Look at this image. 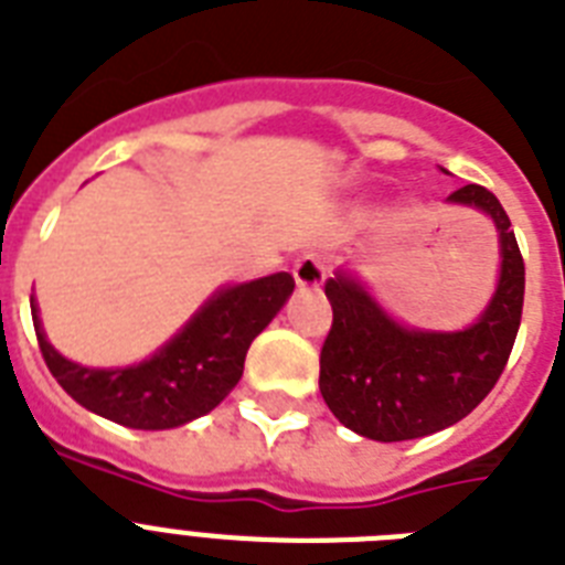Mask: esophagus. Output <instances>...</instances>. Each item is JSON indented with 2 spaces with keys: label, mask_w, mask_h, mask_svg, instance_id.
I'll return each instance as SVG.
<instances>
[{
  "label": "esophagus",
  "mask_w": 565,
  "mask_h": 565,
  "mask_svg": "<svg viewBox=\"0 0 565 565\" xmlns=\"http://www.w3.org/2000/svg\"><path fill=\"white\" fill-rule=\"evenodd\" d=\"M294 279L300 288H320L326 279V259L320 254H302L294 265Z\"/></svg>",
  "instance_id": "34e87169"
}]
</instances>
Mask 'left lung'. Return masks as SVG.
<instances>
[{
	"label": "left lung",
	"mask_w": 565,
	"mask_h": 565,
	"mask_svg": "<svg viewBox=\"0 0 565 565\" xmlns=\"http://www.w3.org/2000/svg\"><path fill=\"white\" fill-rule=\"evenodd\" d=\"M447 202L482 210L500 231V282L473 326L461 332L407 329L347 271L326 279L334 317L320 349V393L334 418L366 439H422L461 422L491 393L514 349L525 265L511 218L479 184H465Z\"/></svg>",
	"instance_id": "8db88e82"
}]
</instances>
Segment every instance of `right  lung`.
Returning <instances> with one entry per match:
<instances>
[{
  "label": "right lung",
  "instance_id": "obj_1",
  "mask_svg": "<svg viewBox=\"0 0 565 565\" xmlns=\"http://www.w3.org/2000/svg\"><path fill=\"white\" fill-rule=\"evenodd\" d=\"M291 291L294 277L286 271L222 288L167 347L124 370L68 361L45 340L36 302L31 315L51 375L77 404L132 430H170L225 401L239 384L250 340L271 323Z\"/></svg>",
  "mask_w": 565,
  "mask_h": 565
}]
</instances>
